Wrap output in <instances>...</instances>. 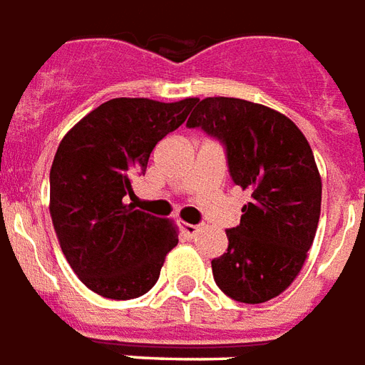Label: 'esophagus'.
Wrapping results in <instances>:
<instances>
[{"label": "esophagus", "mask_w": 365, "mask_h": 365, "mask_svg": "<svg viewBox=\"0 0 365 365\" xmlns=\"http://www.w3.org/2000/svg\"><path fill=\"white\" fill-rule=\"evenodd\" d=\"M179 227H180V231L185 233V237H188V239L196 237V235H198V231H200L198 230V225H192V223H185V222H180Z\"/></svg>", "instance_id": "1"}]
</instances>
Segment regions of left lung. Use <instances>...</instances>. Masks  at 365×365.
<instances>
[{"instance_id":"obj_1","label":"left lung","mask_w":365,"mask_h":365,"mask_svg":"<svg viewBox=\"0 0 365 365\" xmlns=\"http://www.w3.org/2000/svg\"><path fill=\"white\" fill-rule=\"evenodd\" d=\"M225 150L231 180L251 192L227 252L212 260L215 284L241 303L280 295L302 270L321 215V177L302 130L243 98L208 97L186 122Z\"/></svg>"}]
</instances>
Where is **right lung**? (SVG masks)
I'll return each instance as SVG.
<instances>
[{"instance_id":"1","label":"right lung","mask_w":365,"mask_h":365,"mask_svg":"<svg viewBox=\"0 0 365 365\" xmlns=\"http://www.w3.org/2000/svg\"><path fill=\"white\" fill-rule=\"evenodd\" d=\"M198 98L159 103L113 98L77 122L50 169V215L77 278L108 299H134L155 286L179 243L167 220L124 204L150 153L186 120Z\"/></svg>"}]
</instances>
